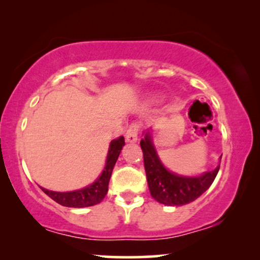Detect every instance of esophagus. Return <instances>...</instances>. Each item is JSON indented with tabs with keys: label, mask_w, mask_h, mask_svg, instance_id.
Instances as JSON below:
<instances>
[{
	"label": "esophagus",
	"mask_w": 260,
	"mask_h": 260,
	"mask_svg": "<svg viewBox=\"0 0 260 260\" xmlns=\"http://www.w3.org/2000/svg\"><path fill=\"white\" fill-rule=\"evenodd\" d=\"M140 129H141V124L140 123H131L130 126L127 127L126 130V134H125V138L127 142H130V143H134V142L137 141L138 138V133H140Z\"/></svg>",
	"instance_id": "1"
}]
</instances>
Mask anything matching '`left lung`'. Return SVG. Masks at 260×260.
<instances>
[{
    "label": "left lung",
    "instance_id": "1",
    "mask_svg": "<svg viewBox=\"0 0 260 260\" xmlns=\"http://www.w3.org/2000/svg\"><path fill=\"white\" fill-rule=\"evenodd\" d=\"M144 169L151 197L159 204L182 206L197 200L214 181L220 166L199 177H183L167 170L157 157L149 134L141 140ZM221 158V156H220Z\"/></svg>",
    "mask_w": 260,
    "mask_h": 260
}]
</instances>
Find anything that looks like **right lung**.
<instances>
[{"label": "right lung", "instance_id": "1", "mask_svg": "<svg viewBox=\"0 0 260 260\" xmlns=\"http://www.w3.org/2000/svg\"><path fill=\"white\" fill-rule=\"evenodd\" d=\"M125 144L124 137L119 136L116 140L111 141L108 152V158H106L105 168L103 170L102 175L99 179L83 189L67 191V193H59V191H52L45 188H41L45 194H47L49 198L53 199L58 204L65 206V207H88V206L97 205L105 198L109 189V181L111 177L113 167L116 165L117 158L120 154L123 145Z\"/></svg>", "mask_w": 260, "mask_h": 260}]
</instances>
